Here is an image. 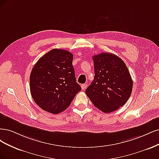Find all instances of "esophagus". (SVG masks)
Masks as SVG:
<instances>
[{"instance_id":"obj_1","label":"esophagus","mask_w":159,"mask_h":159,"mask_svg":"<svg viewBox=\"0 0 159 159\" xmlns=\"http://www.w3.org/2000/svg\"><path fill=\"white\" fill-rule=\"evenodd\" d=\"M87 84H81V88H82V90H84L86 87H87Z\"/></svg>"}]
</instances>
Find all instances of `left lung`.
I'll use <instances>...</instances> for the list:
<instances>
[{
    "mask_svg": "<svg viewBox=\"0 0 159 159\" xmlns=\"http://www.w3.org/2000/svg\"><path fill=\"white\" fill-rule=\"evenodd\" d=\"M94 80L86 89L93 104L104 113L124 106L131 96L133 80L126 65L113 53L93 56Z\"/></svg>",
    "mask_w": 159,
    "mask_h": 159,
    "instance_id": "obj_1",
    "label": "left lung"
}]
</instances>
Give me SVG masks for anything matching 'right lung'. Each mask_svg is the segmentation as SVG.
Masks as SVG:
<instances>
[{"mask_svg":"<svg viewBox=\"0 0 159 159\" xmlns=\"http://www.w3.org/2000/svg\"><path fill=\"white\" fill-rule=\"evenodd\" d=\"M73 55L68 51L53 49L35 64L30 76V89L34 102L53 114L69 106L81 90L76 82Z\"/></svg>","mask_w":159,"mask_h":159,"instance_id":"obj_1","label":"right lung"}]
</instances>
